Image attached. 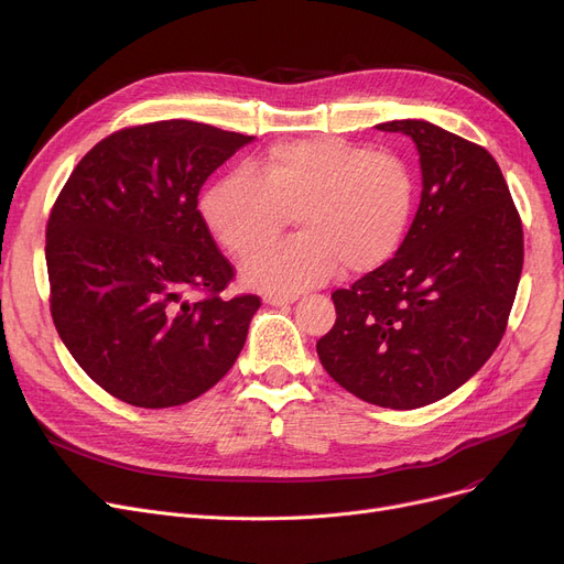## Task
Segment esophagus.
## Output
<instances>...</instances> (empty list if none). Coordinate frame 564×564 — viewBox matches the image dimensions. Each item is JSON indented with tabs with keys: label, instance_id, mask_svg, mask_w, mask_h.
Returning a JSON list of instances; mask_svg holds the SVG:
<instances>
[{
	"label": "esophagus",
	"instance_id": "34e87169",
	"mask_svg": "<svg viewBox=\"0 0 564 564\" xmlns=\"http://www.w3.org/2000/svg\"><path fill=\"white\" fill-rule=\"evenodd\" d=\"M294 302H297L294 294H264V304H270V306H288Z\"/></svg>",
	"mask_w": 564,
	"mask_h": 564
}]
</instances>
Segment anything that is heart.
Instances as JSON below:
<instances>
[{"label":"heart","instance_id":"obj_1","mask_svg":"<svg viewBox=\"0 0 564 564\" xmlns=\"http://www.w3.org/2000/svg\"><path fill=\"white\" fill-rule=\"evenodd\" d=\"M416 183L409 164L387 151L343 139L285 141L264 151L249 173H230L203 196L200 213L215 240L245 258L295 213L303 232L253 253L247 285L294 294L381 267L400 249L413 215Z\"/></svg>","mask_w":564,"mask_h":564}]
</instances>
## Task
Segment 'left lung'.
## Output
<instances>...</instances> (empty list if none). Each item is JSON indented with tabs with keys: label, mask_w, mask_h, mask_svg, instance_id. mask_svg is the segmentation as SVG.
Masks as SVG:
<instances>
[{
	"label": "left lung",
	"mask_w": 564,
	"mask_h": 564,
	"mask_svg": "<svg viewBox=\"0 0 564 564\" xmlns=\"http://www.w3.org/2000/svg\"><path fill=\"white\" fill-rule=\"evenodd\" d=\"M421 155L419 213L391 260L332 294L336 324L317 340L334 381L389 409L457 391L498 347L523 267V228L482 145L427 121L379 123Z\"/></svg>",
	"instance_id": "1"
}]
</instances>
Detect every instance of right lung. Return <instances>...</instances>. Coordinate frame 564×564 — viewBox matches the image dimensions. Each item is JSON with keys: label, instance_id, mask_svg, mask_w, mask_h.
<instances>
[{"label": "right lung", "instance_id": "add662e5", "mask_svg": "<svg viewBox=\"0 0 564 564\" xmlns=\"http://www.w3.org/2000/svg\"><path fill=\"white\" fill-rule=\"evenodd\" d=\"M253 137L194 121L123 128L88 151L45 230L50 313L79 368L132 406L210 391L242 351L256 294L200 210L203 183Z\"/></svg>", "mask_w": 564, "mask_h": 564}]
</instances>
